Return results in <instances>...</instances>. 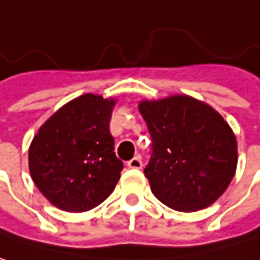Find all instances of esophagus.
Here are the masks:
<instances>
[{
    "label": "esophagus",
    "instance_id": "esophagus-1",
    "mask_svg": "<svg viewBox=\"0 0 260 260\" xmlns=\"http://www.w3.org/2000/svg\"><path fill=\"white\" fill-rule=\"evenodd\" d=\"M128 167H129V168H134V170H140V168L143 167V160H141V157H140V156L132 157L129 162H128Z\"/></svg>",
    "mask_w": 260,
    "mask_h": 260
}]
</instances>
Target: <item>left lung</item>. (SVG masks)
Wrapping results in <instances>:
<instances>
[{"label":"left lung","mask_w":260,"mask_h":260,"mask_svg":"<svg viewBox=\"0 0 260 260\" xmlns=\"http://www.w3.org/2000/svg\"><path fill=\"white\" fill-rule=\"evenodd\" d=\"M152 137L144 168L153 195L177 211H197L217 201L237 170V140L210 106L187 95L141 101Z\"/></svg>","instance_id":"8db88e82"}]
</instances>
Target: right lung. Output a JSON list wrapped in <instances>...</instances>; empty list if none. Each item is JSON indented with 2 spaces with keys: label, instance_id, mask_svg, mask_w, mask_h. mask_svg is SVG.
I'll use <instances>...</instances> for the list:
<instances>
[{
  "label": "right lung",
  "instance_id": "1",
  "mask_svg": "<svg viewBox=\"0 0 260 260\" xmlns=\"http://www.w3.org/2000/svg\"><path fill=\"white\" fill-rule=\"evenodd\" d=\"M114 100L84 93L44 122L29 147V173L55 207L80 213L114 190L123 162L110 134Z\"/></svg>",
  "mask_w": 260,
  "mask_h": 260
}]
</instances>
